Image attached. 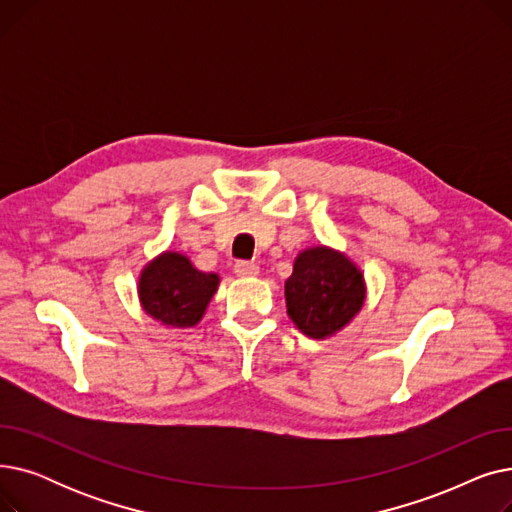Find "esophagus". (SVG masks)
Here are the masks:
<instances>
[{
  "mask_svg": "<svg viewBox=\"0 0 512 512\" xmlns=\"http://www.w3.org/2000/svg\"><path fill=\"white\" fill-rule=\"evenodd\" d=\"M234 274L240 278H253L259 274V265L253 261H236L234 263Z\"/></svg>",
  "mask_w": 512,
  "mask_h": 512,
  "instance_id": "esophagus-1",
  "label": "esophagus"
}]
</instances>
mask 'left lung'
I'll return each instance as SVG.
<instances>
[{"mask_svg": "<svg viewBox=\"0 0 512 512\" xmlns=\"http://www.w3.org/2000/svg\"><path fill=\"white\" fill-rule=\"evenodd\" d=\"M286 311L305 336H334L361 311L365 280L359 267L330 247L305 249L284 284Z\"/></svg>", "mask_w": 512, "mask_h": 512, "instance_id": "obj_1", "label": "left lung"}]
</instances>
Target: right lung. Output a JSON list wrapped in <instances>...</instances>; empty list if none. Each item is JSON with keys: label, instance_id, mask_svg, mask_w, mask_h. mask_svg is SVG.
<instances>
[{"label": "right lung", "instance_id": "1", "mask_svg": "<svg viewBox=\"0 0 512 512\" xmlns=\"http://www.w3.org/2000/svg\"><path fill=\"white\" fill-rule=\"evenodd\" d=\"M220 276L199 272L186 255L166 251L145 265L139 278V299L147 315L168 328L197 326Z\"/></svg>", "mask_w": 512, "mask_h": 512}]
</instances>
